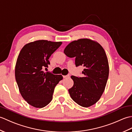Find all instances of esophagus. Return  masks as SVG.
<instances>
[{
  "label": "esophagus",
  "instance_id": "esophagus-1",
  "mask_svg": "<svg viewBox=\"0 0 132 132\" xmlns=\"http://www.w3.org/2000/svg\"><path fill=\"white\" fill-rule=\"evenodd\" d=\"M70 77V75H63V78H68V77Z\"/></svg>",
  "mask_w": 132,
  "mask_h": 132
}]
</instances>
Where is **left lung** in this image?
Masks as SVG:
<instances>
[{"label": "left lung", "mask_w": 132, "mask_h": 132, "mask_svg": "<svg viewBox=\"0 0 132 132\" xmlns=\"http://www.w3.org/2000/svg\"><path fill=\"white\" fill-rule=\"evenodd\" d=\"M64 53L75 58L77 67H84L83 77H71L74 81L69 89L71 99L83 107L94 105L102 95L108 78V61L104 50L97 42L82 38L70 43Z\"/></svg>", "instance_id": "8db88e82"}]
</instances>
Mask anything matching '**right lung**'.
<instances>
[{"mask_svg":"<svg viewBox=\"0 0 132 132\" xmlns=\"http://www.w3.org/2000/svg\"><path fill=\"white\" fill-rule=\"evenodd\" d=\"M62 42L37 40L21 50L15 66V78L24 99L34 107L43 108L51 102L54 88L63 79L61 75L43 71L48 68L49 57Z\"/></svg>","mask_w":132,"mask_h":132,"instance_id":"add662e5","label":"right lung"}]
</instances>
